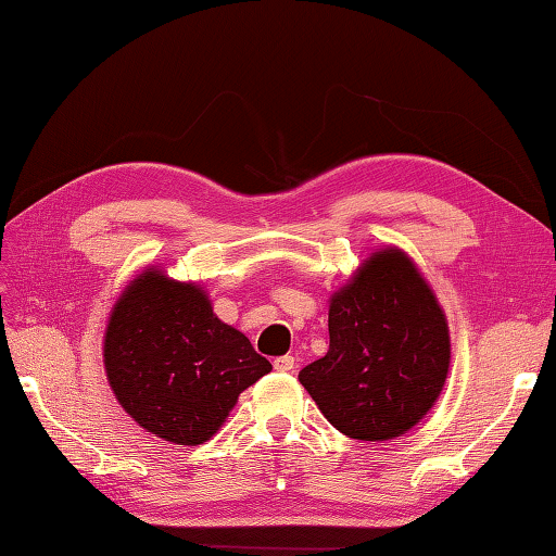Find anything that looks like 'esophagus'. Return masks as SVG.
Returning a JSON list of instances; mask_svg holds the SVG:
<instances>
[{
    "label": "esophagus",
    "mask_w": 556,
    "mask_h": 556,
    "mask_svg": "<svg viewBox=\"0 0 556 556\" xmlns=\"http://www.w3.org/2000/svg\"><path fill=\"white\" fill-rule=\"evenodd\" d=\"M274 367L278 371H294V367H298V359H294L292 355H282V357H276Z\"/></svg>",
    "instance_id": "1"
}]
</instances>
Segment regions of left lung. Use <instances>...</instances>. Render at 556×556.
Returning a JSON list of instances; mask_svg holds the SVG:
<instances>
[{
	"mask_svg": "<svg viewBox=\"0 0 556 556\" xmlns=\"http://www.w3.org/2000/svg\"><path fill=\"white\" fill-rule=\"evenodd\" d=\"M328 336V353L300 371V383L350 439L403 437L444 391L451 367L446 314L399 247L371 252L331 294Z\"/></svg>",
	"mask_w": 556,
	"mask_h": 556,
	"instance_id": "obj_1",
	"label": "left lung"
}]
</instances>
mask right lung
<instances>
[{
	"mask_svg": "<svg viewBox=\"0 0 556 556\" xmlns=\"http://www.w3.org/2000/svg\"><path fill=\"white\" fill-rule=\"evenodd\" d=\"M103 365L117 403L146 432L197 446L228 420L270 362L213 312L199 282L161 266L129 280L110 312Z\"/></svg>",
	"mask_w": 556,
	"mask_h": 556,
	"instance_id": "1",
	"label": "right lung"
}]
</instances>
